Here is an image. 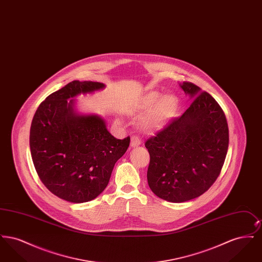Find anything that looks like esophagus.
<instances>
[{
  "label": "esophagus",
  "mask_w": 262,
  "mask_h": 262,
  "mask_svg": "<svg viewBox=\"0 0 262 262\" xmlns=\"http://www.w3.org/2000/svg\"><path fill=\"white\" fill-rule=\"evenodd\" d=\"M140 143H141V140L137 136H134V137H132V138H130V146L132 147H137Z\"/></svg>",
  "instance_id": "esophagus-1"
}]
</instances>
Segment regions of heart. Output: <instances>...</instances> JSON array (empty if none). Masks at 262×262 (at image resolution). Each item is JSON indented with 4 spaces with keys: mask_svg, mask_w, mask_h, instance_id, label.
<instances>
[{
    "mask_svg": "<svg viewBox=\"0 0 262 262\" xmlns=\"http://www.w3.org/2000/svg\"><path fill=\"white\" fill-rule=\"evenodd\" d=\"M158 91H149L140 102V110H147L152 107L142 122V127L147 132L162 128L177 109L178 101L174 95L166 94L161 97Z\"/></svg>",
    "mask_w": 262,
    "mask_h": 262,
    "instance_id": "1",
    "label": "heart"
}]
</instances>
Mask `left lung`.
<instances>
[{
	"label": "left lung",
	"instance_id": "1",
	"mask_svg": "<svg viewBox=\"0 0 262 262\" xmlns=\"http://www.w3.org/2000/svg\"><path fill=\"white\" fill-rule=\"evenodd\" d=\"M181 88L193 98L190 106L145 142L148 186L170 202L193 200L208 190L220 174L229 145L226 116L216 100L191 82Z\"/></svg>",
	"mask_w": 262,
	"mask_h": 262
}]
</instances>
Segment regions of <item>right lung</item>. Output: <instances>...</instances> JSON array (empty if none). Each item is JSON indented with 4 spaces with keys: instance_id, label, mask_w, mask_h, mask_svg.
Segmentation results:
<instances>
[{
    "instance_id": "obj_1",
    "label": "right lung",
    "mask_w": 262,
    "mask_h": 262,
    "mask_svg": "<svg viewBox=\"0 0 262 262\" xmlns=\"http://www.w3.org/2000/svg\"><path fill=\"white\" fill-rule=\"evenodd\" d=\"M104 88L100 82L74 80L50 94L33 117L32 161L44 186L62 200L82 203L96 199L129 145V137L115 138L98 115L75 110L72 98Z\"/></svg>"
}]
</instances>
